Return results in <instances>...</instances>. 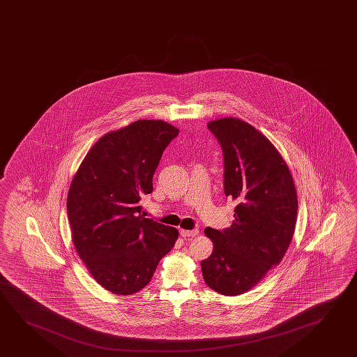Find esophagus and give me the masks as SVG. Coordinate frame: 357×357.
Wrapping results in <instances>:
<instances>
[{
  "mask_svg": "<svg viewBox=\"0 0 357 357\" xmlns=\"http://www.w3.org/2000/svg\"><path fill=\"white\" fill-rule=\"evenodd\" d=\"M181 234L183 236V237L185 238H190V237H195V236H197L199 234V229H192V231H188V229H181Z\"/></svg>",
  "mask_w": 357,
  "mask_h": 357,
  "instance_id": "obj_1",
  "label": "esophagus"
}]
</instances>
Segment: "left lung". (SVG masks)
<instances>
[{
    "mask_svg": "<svg viewBox=\"0 0 357 357\" xmlns=\"http://www.w3.org/2000/svg\"><path fill=\"white\" fill-rule=\"evenodd\" d=\"M207 128L222 149L225 195L237 206L231 227L205 228L213 250L202 261V276L221 295H242L287 252L295 232L297 192L281 155L252 125L223 118Z\"/></svg>",
    "mask_w": 357,
    "mask_h": 357,
    "instance_id": "left-lung-1",
    "label": "left lung"
}]
</instances>
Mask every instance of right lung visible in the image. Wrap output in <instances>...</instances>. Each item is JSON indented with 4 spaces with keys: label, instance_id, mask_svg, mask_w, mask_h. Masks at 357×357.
<instances>
[{
    "label": "right lung",
    "instance_id": "add662e5",
    "mask_svg": "<svg viewBox=\"0 0 357 357\" xmlns=\"http://www.w3.org/2000/svg\"><path fill=\"white\" fill-rule=\"evenodd\" d=\"M179 130L163 120H137L94 144L68 195L73 242L93 279L115 295L149 284L178 239L176 228L141 215L160 157Z\"/></svg>",
    "mask_w": 357,
    "mask_h": 357
}]
</instances>
